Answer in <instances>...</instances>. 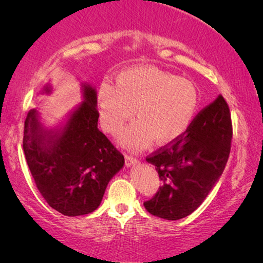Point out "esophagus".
Here are the masks:
<instances>
[{
    "instance_id": "34e87169",
    "label": "esophagus",
    "mask_w": 263,
    "mask_h": 263,
    "mask_svg": "<svg viewBox=\"0 0 263 263\" xmlns=\"http://www.w3.org/2000/svg\"><path fill=\"white\" fill-rule=\"evenodd\" d=\"M139 164V159L138 158L133 157V156H125V166L130 167V166H135V165Z\"/></svg>"
}]
</instances>
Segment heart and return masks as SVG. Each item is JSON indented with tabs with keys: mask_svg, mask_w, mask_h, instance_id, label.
I'll list each match as a JSON object with an SVG mask.
<instances>
[{
	"mask_svg": "<svg viewBox=\"0 0 263 263\" xmlns=\"http://www.w3.org/2000/svg\"><path fill=\"white\" fill-rule=\"evenodd\" d=\"M98 104L100 122L109 133L116 132L135 111L138 120L122 129L117 140L123 147L139 149L153 139L166 145L181 138L195 117L199 92L186 79L139 66L118 75L116 86L100 85Z\"/></svg>",
	"mask_w": 263,
	"mask_h": 263,
	"instance_id": "obj_1",
	"label": "heart"
}]
</instances>
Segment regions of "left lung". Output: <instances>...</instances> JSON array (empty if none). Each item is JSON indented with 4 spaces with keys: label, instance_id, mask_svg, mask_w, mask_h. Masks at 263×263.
Listing matches in <instances>:
<instances>
[{
    "label": "left lung",
    "instance_id": "left-lung-1",
    "mask_svg": "<svg viewBox=\"0 0 263 263\" xmlns=\"http://www.w3.org/2000/svg\"><path fill=\"white\" fill-rule=\"evenodd\" d=\"M232 125L219 96L201 111L184 134L147 158L163 185L143 206L151 214L178 220L192 214L214 188L228 163Z\"/></svg>",
    "mask_w": 263,
    "mask_h": 263
}]
</instances>
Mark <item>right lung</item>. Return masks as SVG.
<instances>
[{"mask_svg":"<svg viewBox=\"0 0 263 263\" xmlns=\"http://www.w3.org/2000/svg\"><path fill=\"white\" fill-rule=\"evenodd\" d=\"M82 102L55 127L43 123L38 107L28 111L24 152L35 185L50 207L67 217L99 207L111 178L124 166V157L98 129L97 91L80 82ZM48 82L41 95H51Z\"/></svg>","mask_w":263,"mask_h":263,"instance_id":"right-lung-1","label":"right lung"}]
</instances>
